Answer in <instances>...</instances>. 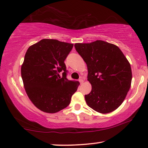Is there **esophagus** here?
<instances>
[{
	"label": "esophagus",
	"mask_w": 148,
	"mask_h": 148,
	"mask_svg": "<svg viewBox=\"0 0 148 148\" xmlns=\"http://www.w3.org/2000/svg\"><path fill=\"white\" fill-rule=\"evenodd\" d=\"M79 82H80V83L81 84H82L83 82H84V80H83V79H80V80H79Z\"/></svg>",
	"instance_id": "obj_1"
}]
</instances>
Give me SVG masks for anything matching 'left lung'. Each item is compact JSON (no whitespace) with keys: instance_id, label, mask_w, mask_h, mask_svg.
Wrapping results in <instances>:
<instances>
[{"instance_id":"1","label":"left lung","mask_w":148,"mask_h":148,"mask_svg":"<svg viewBox=\"0 0 148 148\" xmlns=\"http://www.w3.org/2000/svg\"><path fill=\"white\" fill-rule=\"evenodd\" d=\"M76 51L86 63L92 90L85 100L88 106L108 114L122 104L131 86L130 64L118 46L103 40L76 43Z\"/></svg>"}]
</instances>
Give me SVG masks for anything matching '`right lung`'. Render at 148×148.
<instances>
[{"label":"right lung","instance_id":"add662e5","mask_svg":"<svg viewBox=\"0 0 148 148\" xmlns=\"http://www.w3.org/2000/svg\"><path fill=\"white\" fill-rule=\"evenodd\" d=\"M73 45L42 39L26 52L21 66L24 87L30 101L41 111L53 114L64 109L80 85L79 82L66 78L64 60Z\"/></svg>","mask_w":148,"mask_h":148}]
</instances>
